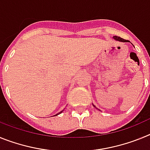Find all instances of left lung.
Returning <instances> with one entry per match:
<instances>
[{
	"label": "left lung",
	"mask_w": 150,
	"mask_h": 150,
	"mask_svg": "<svg viewBox=\"0 0 150 150\" xmlns=\"http://www.w3.org/2000/svg\"><path fill=\"white\" fill-rule=\"evenodd\" d=\"M113 38H114L116 40L120 41V42H128V40H124L123 38H120V37H117V36H114V37H113ZM93 106L95 107V105H93Z\"/></svg>",
	"instance_id": "obj_1"
}]
</instances>
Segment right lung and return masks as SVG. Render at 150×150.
I'll return each mask as SVG.
<instances>
[{
  "label": "right lung",
  "instance_id": "right-lung-1",
  "mask_svg": "<svg viewBox=\"0 0 150 150\" xmlns=\"http://www.w3.org/2000/svg\"><path fill=\"white\" fill-rule=\"evenodd\" d=\"M62 111H63V110H62V111H61V112H59V113H57V114H55V116H58V115H59V114H60V113H62Z\"/></svg>",
  "mask_w": 150,
  "mask_h": 150
}]
</instances>
